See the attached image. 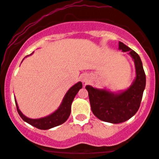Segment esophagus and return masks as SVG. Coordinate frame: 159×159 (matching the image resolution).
I'll use <instances>...</instances> for the list:
<instances>
[{"mask_svg": "<svg viewBox=\"0 0 159 159\" xmlns=\"http://www.w3.org/2000/svg\"><path fill=\"white\" fill-rule=\"evenodd\" d=\"M81 79V81H82V82H83V83H87V82L88 81V77H87L86 75H82Z\"/></svg>", "mask_w": 159, "mask_h": 159, "instance_id": "1", "label": "esophagus"}]
</instances>
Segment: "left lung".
Listing matches in <instances>:
<instances>
[{"mask_svg": "<svg viewBox=\"0 0 159 159\" xmlns=\"http://www.w3.org/2000/svg\"><path fill=\"white\" fill-rule=\"evenodd\" d=\"M119 50L128 52L135 68V78L128 88L117 92L87 85L91 110L96 117L111 123H120L132 118L140 107L146 87V75L140 56L119 42Z\"/></svg>", "mask_w": 159, "mask_h": 159, "instance_id": "left-lung-1", "label": "left lung"}]
</instances>
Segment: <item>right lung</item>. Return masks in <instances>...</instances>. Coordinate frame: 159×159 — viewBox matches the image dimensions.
Here are the masks:
<instances>
[{
    "label": "right lung",
    "mask_w": 159,
    "mask_h": 159,
    "mask_svg": "<svg viewBox=\"0 0 159 159\" xmlns=\"http://www.w3.org/2000/svg\"><path fill=\"white\" fill-rule=\"evenodd\" d=\"M33 54H34V52L32 54H30V55H31ZM30 55H27L25 57ZM24 59L22 60V61H24ZM82 87H83V85H82V83L81 81H78L75 84L71 87L69 89V90L66 92V93L65 94L64 97H63V100H62V102L60 105V106L58 107V108L51 114H49L46 116H44V117L37 118V119H32V118L27 117V116L24 115L22 112L20 111L17 101H16V99L15 98L17 111L19 113V116H21V119L24 121L39 129L47 130V129H50L52 128L57 126V125H60L63 123H65L69 118L71 113V105H72V101H73L74 98L75 97L76 94L78 93L80 89L82 88Z\"/></svg>",
    "instance_id": "1"
}]
</instances>
